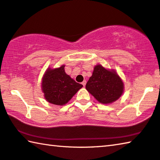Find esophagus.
I'll use <instances>...</instances> for the list:
<instances>
[{
	"label": "esophagus",
	"mask_w": 160,
	"mask_h": 160,
	"mask_svg": "<svg viewBox=\"0 0 160 160\" xmlns=\"http://www.w3.org/2000/svg\"><path fill=\"white\" fill-rule=\"evenodd\" d=\"M86 82H86V80H84L83 82H82V85L84 87H85V86L86 85Z\"/></svg>",
	"instance_id": "1"
}]
</instances>
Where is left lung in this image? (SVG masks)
<instances>
[{
    "label": "left lung",
    "instance_id": "8db88e82",
    "mask_svg": "<svg viewBox=\"0 0 160 160\" xmlns=\"http://www.w3.org/2000/svg\"><path fill=\"white\" fill-rule=\"evenodd\" d=\"M86 89L98 102L108 104L117 101L123 94L124 83L114 70L98 64L86 84Z\"/></svg>",
    "mask_w": 160,
    "mask_h": 160
}]
</instances>
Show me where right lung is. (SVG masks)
Wrapping results in <instances>:
<instances>
[{
  "mask_svg": "<svg viewBox=\"0 0 160 160\" xmlns=\"http://www.w3.org/2000/svg\"><path fill=\"white\" fill-rule=\"evenodd\" d=\"M64 65L52 69L48 68L42 78V91L49 103L57 106L67 103L83 87L66 73Z\"/></svg>",
  "mask_w": 160,
  "mask_h": 160,
  "instance_id": "add662e5",
  "label": "right lung"
}]
</instances>
